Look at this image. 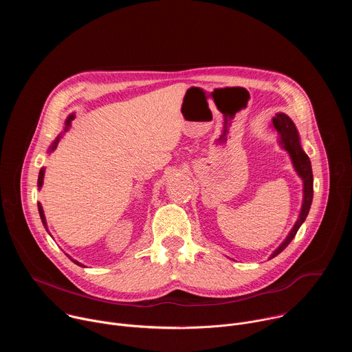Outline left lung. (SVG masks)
Segmentation results:
<instances>
[{
  "instance_id": "left-lung-1",
  "label": "left lung",
  "mask_w": 352,
  "mask_h": 352,
  "mask_svg": "<svg viewBox=\"0 0 352 352\" xmlns=\"http://www.w3.org/2000/svg\"><path fill=\"white\" fill-rule=\"evenodd\" d=\"M273 126L280 133L281 144L289 153V157L292 160V164H294L298 175L302 178V181H304V202H302V209H300L299 219L296 220L295 226L292 227V230L288 234V236L285 238V241L274 250L273 255L270 256V259L277 256L280 252H283V250L287 248V245L292 241V238L295 236L300 224L305 221V219L309 213V209H311V205H312V197H314V174H312L311 160L302 150V147H300L298 131H296L294 122L285 114L278 113L273 118Z\"/></svg>"
}]
</instances>
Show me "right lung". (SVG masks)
Wrapping results in <instances>:
<instances>
[{
  "instance_id": "1",
  "label": "right lung",
  "mask_w": 352,
  "mask_h": 352,
  "mask_svg": "<svg viewBox=\"0 0 352 352\" xmlns=\"http://www.w3.org/2000/svg\"><path fill=\"white\" fill-rule=\"evenodd\" d=\"M74 118V116H71L68 120H67V126L69 125V122H71V120ZM58 140H60V138H57V140L52 144V147H50V152H53V150H56V147H57V144H58ZM43 178H44V168H41L40 170V173H38V179H37V185H38V188L43 185ZM37 208H38V213H40V219H41V223H43V226L45 227V230H47V223H45V217H44V213H43V208H41V205L40 204H37ZM48 231V230H47ZM71 259V258H69ZM75 265H79V266H82L79 262H76V261H74V259H71Z\"/></svg>"
}]
</instances>
